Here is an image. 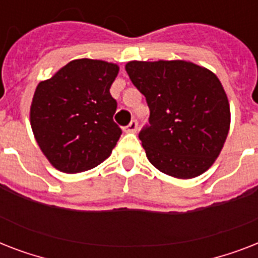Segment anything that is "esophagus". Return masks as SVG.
Masks as SVG:
<instances>
[{
  "mask_svg": "<svg viewBox=\"0 0 258 258\" xmlns=\"http://www.w3.org/2000/svg\"><path fill=\"white\" fill-rule=\"evenodd\" d=\"M138 128V121L137 120H131L127 127H124V133H135Z\"/></svg>",
  "mask_w": 258,
  "mask_h": 258,
  "instance_id": "1",
  "label": "esophagus"
}]
</instances>
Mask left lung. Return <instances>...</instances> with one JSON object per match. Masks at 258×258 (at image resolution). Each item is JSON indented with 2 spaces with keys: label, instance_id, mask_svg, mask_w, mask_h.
Returning a JSON list of instances; mask_svg holds the SVG:
<instances>
[{
  "label": "left lung",
  "instance_id": "left-lung-1",
  "mask_svg": "<svg viewBox=\"0 0 258 258\" xmlns=\"http://www.w3.org/2000/svg\"><path fill=\"white\" fill-rule=\"evenodd\" d=\"M125 71L149 104L150 125L139 139L150 163L179 179L204 174L230 127V105L218 78L184 60L130 61Z\"/></svg>",
  "mask_w": 258,
  "mask_h": 258
}]
</instances>
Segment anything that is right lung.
I'll list each match as a JSON object with an SVG mask.
<instances>
[{
  "label": "right lung",
  "mask_w": 258,
  "mask_h": 258,
  "mask_svg": "<svg viewBox=\"0 0 258 258\" xmlns=\"http://www.w3.org/2000/svg\"><path fill=\"white\" fill-rule=\"evenodd\" d=\"M117 74L119 66L113 62L78 58L38 83L30 125L54 169L87 171L111 155L121 135L113 121L116 100L109 93Z\"/></svg>",
  "instance_id": "1"
}]
</instances>
